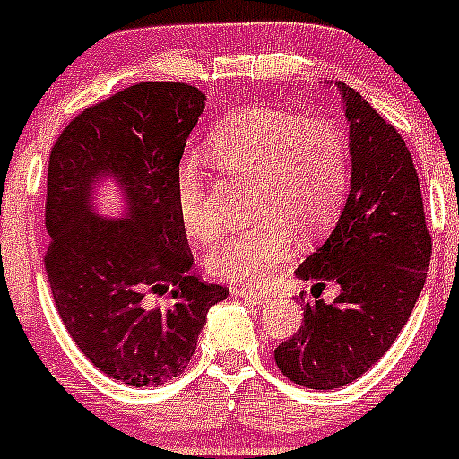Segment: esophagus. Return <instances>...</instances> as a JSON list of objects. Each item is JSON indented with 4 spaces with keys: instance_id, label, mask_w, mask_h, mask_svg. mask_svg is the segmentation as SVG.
Returning a JSON list of instances; mask_svg holds the SVG:
<instances>
[{
    "instance_id": "obj_1",
    "label": "esophagus",
    "mask_w": 459,
    "mask_h": 459,
    "mask_svg": "<svg viewBox=\"0 0 459 459\" xmlns=\"http://www.w3.org/2000/svg\"><path fill=\"white\" fill-rule=\"evenodd\" d=\"M233 292L238 294V297L247 299V301L258 303V306H263V303H267L269 297H272V294H269L267 290H254V288H235Z\"/></svg>"
}]
</instances>
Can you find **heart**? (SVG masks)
I'll use <instances>...</instances> for the list:
<instances>
[{"label":"heart","mask_w":459,"mask_h":459,"mask_svg":"<svg viewBox=\"0 0 459 459\" xmlns=\"http://www.w3.org/2000/svg\"><path fill=\"white\" fill-rule=\"evenodd\" d=\"M205 147L221 169L255 174L251 212L260 217L208 251L210 276L238 285L269 281L297 251V233H324L340 215L351 183V147L337 124L273 106H247L220 119ZM174 199L187 235L210 239L217 233L220 217L196 156L178 160Z\"/></svg>","instance_id":"1"}]
</instances>
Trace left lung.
<instances>
[{"label": "left lung", "instance_id": "8db88e82", "mask_svg": "<svg viewBox=\"0 0 459 459\" xmlns=\"http://www.w3.org/2000/svg\"><path fill=\"white\" fill-rule=\"evenodd\" d=\"M340 88L349 119L351 186L337 226L297 267L315 301L303 299V326L276 351L278 369L310 389L353 383L387 353L408 324L432 255L421 187L405 140L362 94ZM326 281L341 294L318 299Z\"/></svg>", "mask_w": 459, "mask_h": 459}]
</instances>
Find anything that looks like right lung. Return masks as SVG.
Instances as JSON below:
<instances>
[{
  "label": "right lung",
  "instance_id": "add662e5",
  "mask_svg": "<svg viewBox=\"0 0 459 459\" xmlns=\"http://www.w3.org/2000/svg\"><path fill=\"white\" fill-rule=\"evenodd\" d=\"M205 94L187 83L143 81L76 115L49 153L45 272L81 353L131 387L177 378L195 355L205 315L229 290L192 276L174 199V174ZM108 178L122 218L93 212ZM167 293V307L151 299Z\"/></svg>",
  "mask_w": 459,
  "mask_h": 459
}]
</instances>
